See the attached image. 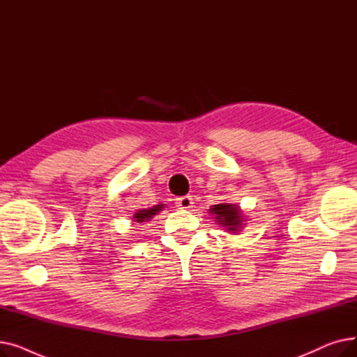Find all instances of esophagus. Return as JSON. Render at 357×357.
<instances>
[{"mask_svg":"<svg viewBox=\"0 0 357 357\" xmlns=\"http://www.w3.org/2000/svg\"><path fill=\"white\" fill-rule=\"evenodd\" d=\"M176 204H178V207H179V208H182V210H188V208H191V207H192L194 201H192V197H191V195H185V197H182V198H178Z\"/></svg>","mask_w":357,"mask_h":357,"instance_id":"esophagus-1","label":"esophagus"}]
</instances>
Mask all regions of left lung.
<instances>
[{
    "label": "left lung",
    "instance_id": "left-lung-1",
    "mask_svg": "<svg viewBox=\"0 0 357 357\" xmlns=\"http://www.w3.org/2000/svg\"><path fill=\"white\" fill-rule=\"evenodd\" d=\"M208 211L215 218L217 224L226 227V230L233 234H237L243 227H245L243 226L245 221H248L237 204H229V202L215 204V205H211V208Z\"/></svg>",
    "mask_w": 357,
    "mask_h": 357
}]
</instances>
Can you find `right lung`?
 <instances>
[{"label": "right lung", "mask_w": 357, "mask_h": 357, "mask_svg": "<svg viewBox=\"0 0 357 357\" xmlns=\"http://www.w3.org/2000/svg\"><path fill=\"white\" fill-rule=\"evenodd\" d=\"M165 207V204H158L155 205V207L152 208H143V210H139L135 215H133V221L135 222H146V221H150L152 220L158 213H160Z\"/></svg>", "instance_id": "obj_1"}]
</instances>
